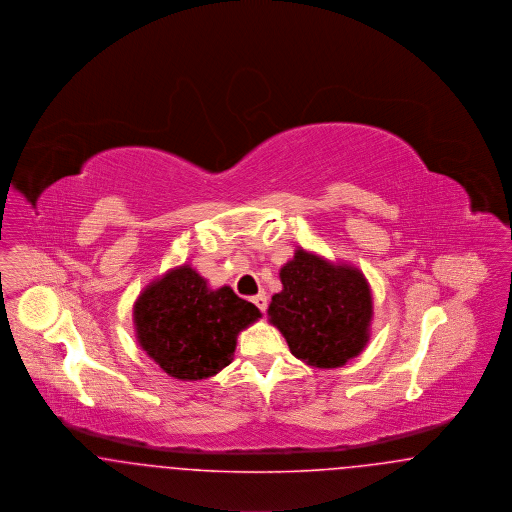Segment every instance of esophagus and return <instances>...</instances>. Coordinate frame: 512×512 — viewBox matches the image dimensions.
I'll list each match as a JSON object with an SVG mask.
<instances>
[{"instance_id": "1", "label": "esophagus", "mask_w": 512, "mask_h": 512, "mask_svg": "<svg viewBox=\"0 0 512 512\" xmlns=\"http://www.w3.org/2000/svg\"><path fill=\"white\" fill-rule=\"evenodd\" d=\"M251 301H253V303H255V305H257V307H259V309H261V311H263V313H265V311H267V305H268L267 293L259 292V293H257V295H253V297H251Z\"/></svg>"}]
</instances>
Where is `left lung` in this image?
<instances>
[{"label":"left lung","instance_id":"1","mask_svg":"<svg viewBox=\"0 0 512 512\" xmlns=\"http://www.w3.org/2000/svg\"><path fill=\"white\" fill-rule=\"evenodd\" d=\"M282 292L268 305V320L288 341L293 357L317 368H338L368 343L372 292L365 274L297 249L280 268Z\"/></svg>","mask_w":512,"mask_h":512}]
</instances>
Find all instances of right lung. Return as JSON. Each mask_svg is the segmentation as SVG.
<instances>
[{"instance_id": "right-lung-1", "label": "right lung", "mask_w": 512, "mask_h": 512, "mask_svg": "<svg viewBox=\"0 0 512 512\" xmlns=\"http://www.w3.org/2000/svg\"><path fill=\"white\" fill-rule=\"evenodd\" d=\"M261 311L230 286L211 290L190 265L153 280L134 303L140 347L169 376L194 382L232 363L238 334Z\"/></svg>"}]
</instances>
